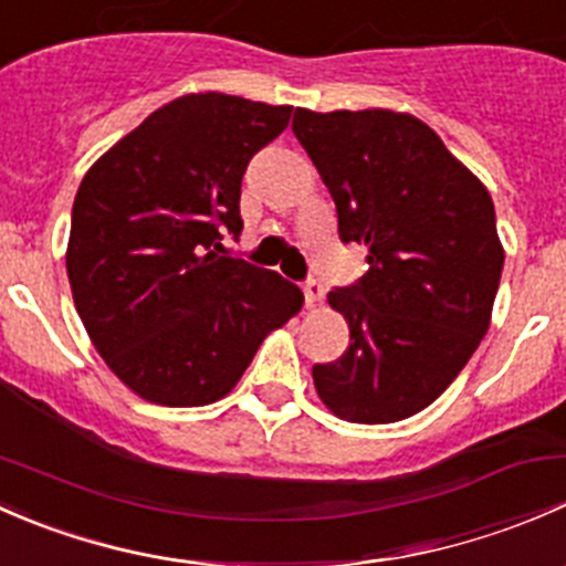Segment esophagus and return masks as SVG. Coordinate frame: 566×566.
<instances>
[{
  "instance_id": "obj_1",
  "label": "esophagus",
  "mask_w": 566,
  "mask_h": 566,
  "mask_svg": "<svg viewBox=\"0 0 566 566\" xmlns=\"http://www.w3.org/2000/svg\"><path fill=\"white\" fill-rule=\"evenodd\" d=\"M323 295H325V290L319 282L304 284V298H306V306H310V310H315V306L323 304Z\"/></svg>"
}]
</instances>
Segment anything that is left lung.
I'll return each mask as SVG.
<instances>
[{"label": "left lung", "mask_w": 566, "mask_h": 566, "mask_svg": "<svg viewBox=\"0 0 566 566\" xmlns=\"http://www.w3.org/2000/svg\"><path fill=\"white\" fill-rule=\"evenodd\" d=\"M339 216L342 243L369 271L331 290L350 345L315 364L317 397L356 424H389L436 402L488 334L504 247L490 191L441 136L408 112L295 108Z\"/></svg>", "instance_id": "8db88e82"}]
</instances>
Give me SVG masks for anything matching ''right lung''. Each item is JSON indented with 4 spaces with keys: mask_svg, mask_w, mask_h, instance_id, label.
Masks as SVG:
<instances>
[{
    "mask_svg": "<svg viewBox=\"0 0 566 566\" xmlns=\"http://www.w3.org/2000/svg\"><path fill=\"white\" fill-rule=\"evenodd\" d=\"M293 106L224 93L169 101L87 169L65 265L106 367L136 397L199 408L227 397L271 331L304 306L276 271L219 256L241 235L249 158Z\"/></svg>",
    "mask_w": 566,
    "mask_h": 566,
    "instance_id": "right-lung-1",
    "label": "right lung"
}]
</instances>
